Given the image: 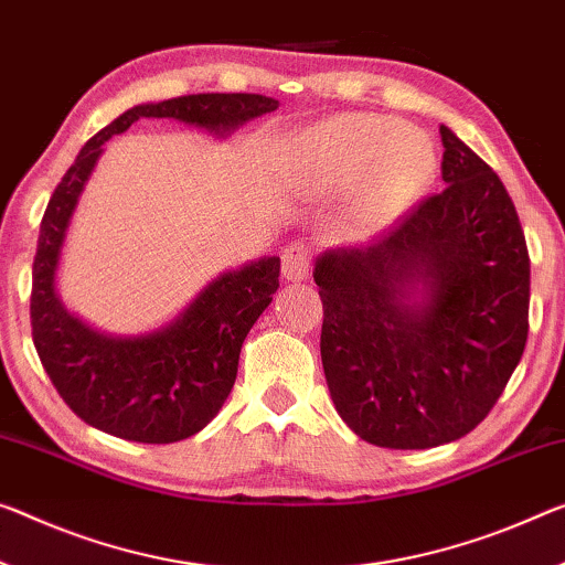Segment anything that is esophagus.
Returning a JSON list of instances; mask_svg holds the SVG:
<instances>
[{"label": "esophagus", "instance_id": "1", "mask_svg": "<svg viewBox=\"0 0 565 565\" xmlns=\"http://www.w3.org/2000/svg\"><path fill=\"white\" fill-rule=\"evenodd\" d=\"M310 249L306 242H292V245L285 247L282 255V275L288 282H300L306 280L310 273Z\"/></svg>", "mask_w": 565, "mask_h": 565}]
</instances>
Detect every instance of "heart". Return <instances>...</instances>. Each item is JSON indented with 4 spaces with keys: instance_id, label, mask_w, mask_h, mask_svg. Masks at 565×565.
Segmentation results:
<instances>
[{
    "instance_id": "heart-1",
    "label": "heart",
    "mask_w": 565,
    "mask_h": 565,
    "mask_svg": "<svg viewBox=\"0 0 565 565\" xmlns=\"http://www.w3.org/2000/svg\"><path fill=\"white\" fill-rule=\"evenodd\" d=\"M300 171L310 186L326 192L355 186V230L379 232L429 192L437 179V149L427 134L406 128L404 120L351 113L302 136Z\"/></svg>"
}]
</instances>
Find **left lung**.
<instances>
[{"mask_svg":"<svg viewBox=\"0 0 565 565\" xmlns=\"http://www.w3.org/2000/svg\"><path fill=\"white\" fill-rule=\"evenodd\" d=\"M439 134L445 192L369 247L328 249L312 270L335 409L388 449L472 431L527 341L531 257L513 199L470 146Z\"/></svg>","mask_w":565,"mask_h":565,"instance_id":"8db88e82","label":"left lung"}]
</instances>
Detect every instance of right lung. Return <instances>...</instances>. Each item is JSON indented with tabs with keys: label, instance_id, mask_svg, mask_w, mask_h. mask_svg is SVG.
<instances>
[{
	"label": "right lung",
	"instance_id": "1",
	"mask_svg": "<svg viewBox=\"0 0 565 565\" xmlns=\"http://www.w3.org/2000/svg\"><path fill=\"white\" fill-rule=\"evenodd\" d=\"M280 103L255 93H199L141 103L95 134L52 194L32 265V341L65 404L90 427L128 441L171 445L210 424L237 379L242 343L280 288V257L216 275L171 323L143 335H108L57 295V267L73 212L108 138L138 118H171L230 136Z\"/></svg>",
	"mask_w": 565,
	"mask_h": 565
}]
</instances>
